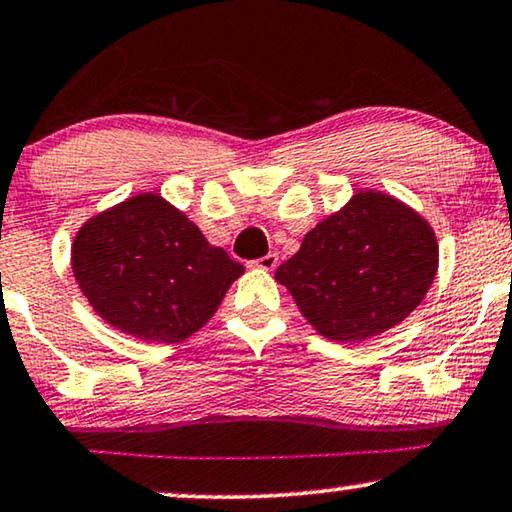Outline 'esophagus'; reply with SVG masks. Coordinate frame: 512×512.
Returning <instances> with one entry per match:
<instances>
[{
	"label": "esophagus",
	"instance_id": "obj_1",
	"mask_svg": "<svg viewBox=\"0 0 512 512\" xmlns=\"http://www.w3.org/2000/svg\"><path fill=\"white\" fill-rule=\"evenodd\" d=\"M277 263H280L277 254H265L263 258H258V261H254L251 265H254V268H261V270H275Z\"/></svg>",
	"mask_w": 512,
	"mask_h": 512
}]
</instances>
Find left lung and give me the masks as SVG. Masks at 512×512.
<instances>
[{"label": "left lung", "instance_id": "8db88e82", "mask_svg": "<svg viewBox=\"0 0 512 512\" xmlns=\"http://www.w3.org/2000/svg\"><path fill=\"white\" fill-rule=\"evenodd\" d=\"M437 261L440 249L426 218L400 199L360 190L303 237L275 280L324 338L357 343L414 313Z\"/></svg>", "mask_w": 512, "mask_h": 512}]
</instances>
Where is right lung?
Segmentation results:
<instances>
[{"instance_id":"1","label":"right lung","mask_w":512,"mask_h":512,"mask_svg":"<svg viewBox=\"0 0 512 512\" xmlns=\"http://www.w3.org/2000/svg\"><path fill=\"white\" fill-rule=\"evenodd\" d=\"M72 272L110 327L178 343L214 317L244 268L167 199L141 192L79 228Z\"/></svg>"}]
</instances>
